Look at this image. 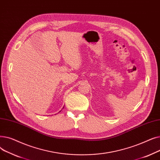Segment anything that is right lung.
Here are the masks:
<instances>
[{
	"mask_svg": "<svg viewBox=\"0 0 160 160\" xmlns=\"http://www.w3.org/2000/svg\"><path fill=\"white\" fill-rule=\"evenodd\" d=\"M63 108H64V107H63Z\"/></svg>",
	"mask_w": 160,
	"mask_h": 160,
	"instance_id": "right-lung-1",
	"label": "right lung"
}]
</instances>
